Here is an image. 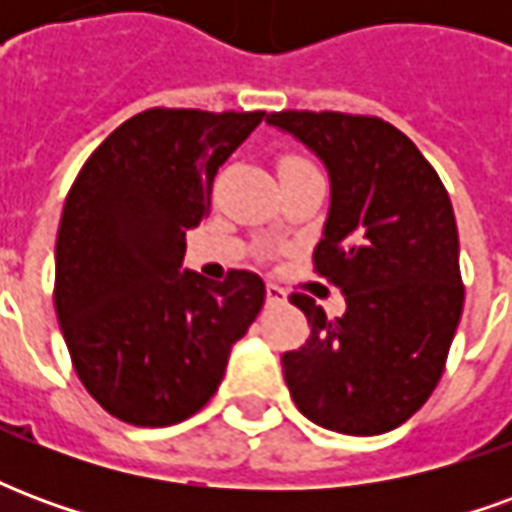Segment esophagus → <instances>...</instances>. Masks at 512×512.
Wrapping results in <instances>:
<instances>
[{"label": "esophagus", "instance_id": "1", "mask_svg": "<svg viewBox=\"0 0 512 512\" xmlns=\"http://www.w3.org/2000/svg\"><path fill=\"white\" fill-rule=\"evenodd\" d=\"M266 299H268V304H285V301H288V293L279 288V285H274V282H268Z\"/></svg>", "mask_w": 512, "mask_h": 512}]
</instances>
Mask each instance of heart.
I'll return each instance as SVG.
<instances>
[{
    "label": "heart",
    "mask_w": 512,
    "mask_h": 512,
    "mask_svg": "<svg viewBox=\"0 0 512 512\" xmlns=\"http://www.w3.org/2000/svg\"><path fill=\"white\" fill-rule=\"evenodd\" d=\"M288 161H301V158H285V164H288Z\"/></svg>",
    "instance_id": "heart-1"
}]
</instances>
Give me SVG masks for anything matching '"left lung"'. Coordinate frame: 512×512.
I'll return each mask as SVG.
<instances>
[{
  "label": "left lung",
  "instance_id": "obj_1",
  "mask_svg": "<svg viewBox=\"0 0 512 512\" xmlns=\"http://www.w3.org/2000/svg\"><path fill=\"white\" fill-rule=\"evenodd\" d=\"M329 169L332 205L312 252L345 312L293 293L310 340L282 354L293 403L321 428L376 436L417 414L439 384L463 312L450 194L417 145L381 117L274 112Z\"/></svg>",
  "mask_w": 512,
  "mask_h": 512
}]
</instances>
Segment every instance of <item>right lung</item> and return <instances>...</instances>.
I'll list each match as a JSON object with an SVG mask.
<instances>
[{
    "instance_id": "right-lung-1",
    "label": "right lung",
    "mask_w": 512,
    "mask_h": 512,
    "mask_svg": "<svg viewBox=\"0 0 512 512\" xmlns=\"http://www.w3.org/2000/svg\"><path fill=\"white\" fill-rule=\"evenodd\" d=\"M266 112L147 109L73 180L57 233L54 310L84 389L112 417L164 428L197 414L266 301L252 271H180L213 178Z\"/></svg>"
}]
</instances>
